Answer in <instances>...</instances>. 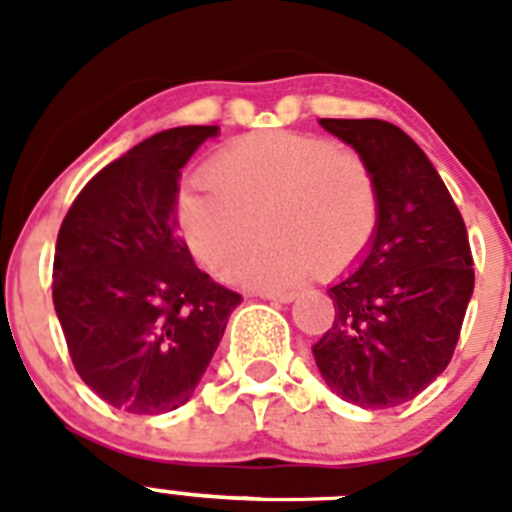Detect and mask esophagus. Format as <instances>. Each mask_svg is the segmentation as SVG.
<instances>
[{
	"instance_id": "34e87169",
	"label": "esophagus",
	"mask_w": 512,
	"mask_h": 512,
	"mask_svg": "<svg viewBox=\"0 0 512 512\" xmlns=\"http://www.w3.org/2000/svg\"><path fill=\"white\" fill-rule=\"evenodd\" d=\"M256 297H261V300H274V302H292L295 300V292H282V289H261V292H256Z\"/></svg>"
}]
</instances>
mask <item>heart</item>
<instances>
[{"mask_svg":"<svg viewBox=\"0 0 512 512\" xmlns=\"http://www.w3.org/2000/svg\"><path fill=\"white\" fill-rule=\"evenodd\" d=\"M207 184L176 194V223L210 271L245 247L252 220L275 238L236 260L228 279L246 287H289L354 264L372 243L379 194L364 158L328 138L289 130L246 135L207 164Z\"/></svg>","mask_w":512,"mask_h":512,"instance_id":"obj_1","label":"heart"}]
</instances>
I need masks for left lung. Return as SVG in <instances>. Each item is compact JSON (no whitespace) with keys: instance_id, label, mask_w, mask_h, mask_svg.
I'll return each instance as SVG.
<instances>
[{"instance_id":"1","label":"left lung","mask_w":512,"mask_h":512,"mask_svg":"<svg viewBox=\"0 0 512 512\" xmlns=\"http://www.w3.org/2000/svg\"><path fill=\"white\" fill-rule=\"evenodd\" d=\"M369 166L379 220L359 266L328 289L312 346L330 390L366 410L413 400L449 366L474 292L467 225L420 146L384 120H320Z\"/></svg>"}]
</instances>
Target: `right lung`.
Masks as SVG:
<instances>
[{"mask_svg": "<svg viewBox=\"0 0 512 512\" xmlns=\"http://www.w3.org/2000/svg\"><path fill=\"white\" fill-rule=\"evenodd\" d=\"M217 125L151 135L104 166L58 230L53 305L89 390L133 415L189 400L241 295L197 269L179 238L182 169Z\"/></svg>", "mask_w": 512, "mask_h": 512, "instance_id": "1", "label": "right lung"}]
</instances>
